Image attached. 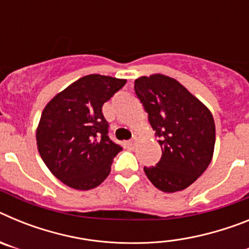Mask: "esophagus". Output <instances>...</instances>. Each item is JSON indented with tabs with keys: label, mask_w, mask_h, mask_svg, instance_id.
<instances>
[{
	"label": "esophagus",
	"mask_w": 249,
	"mask_h": 249,
	"mask_svg": "<svg viewBox=\"0 0 249 249\" xmlns=\"http://www.w3.org/2000/svg\"><path fill=\"white\" fill-rule=\"evenodd\" d=\"M126 143H127V146H133V144H135V138H132V140L127 141Z\"/></svg>",
	"instance_id": "obj_1"
}]
</instances>
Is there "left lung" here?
Here are the masks:
<instances>
[{
  "mask_svg": "<svg viewBox=\"0 0 249 249\" xmlns=\"http://www.w3.org/2000/svg\"><path fill=\"white\" fill-rule=\"evenodd\" d=\"M135 92L162 148L156 166L144 173L167 193L187 188L210 166L215 142L211 111L186 87L164 74L140 77Z\"/></svg>",
  "mask_w": 249,
  "mask_h": 249,
  "instance_id": "8db88e82",
  "label": "left lung"
}]
</instances>
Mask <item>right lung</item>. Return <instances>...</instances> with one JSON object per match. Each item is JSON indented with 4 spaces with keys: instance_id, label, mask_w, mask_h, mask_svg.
I'll return each instance as SVG.
<instances>
[{
    "instance_id": "1",
    "label": "right lung",
    "mask_w": 249,
    "mask_h": 249,
    "mask_svg": "<svg viewBox=\"0 0 249 249\" xmlns=\"http://www.w3.org/2000/svg\"><path fill=\"white\" fill-rule=\"evenodd\" d=\"M126 80L89 74L56 94L43 109L36 132L39 156L52 175L74 190L100 186L122 151L108 137L102 113Z\"/></svg>"
}]
</instances>
